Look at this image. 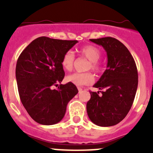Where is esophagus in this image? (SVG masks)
<instances>
[{
  "label": "esophagus",
  "mask_w": 153,
  "mask_h": 153,
  "mask_svg": "<svg viewBox=\"0 0 153 153\" xmlns=\"http://www.w3.org/2000/svg\"><path fill=\"white\" fill-rule=\"evenodd\" d=\"M78 90H79V93L83 91V88H81V87H78Z\"/></svg>",
  "instance_id": "1"
}]
</instances>
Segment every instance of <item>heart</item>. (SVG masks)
I'll return each instance as SVG.
<instances>
[{"label":"heart","instance_id":"1","mask_svg":"<svg viewBox=\"0 0 153 153\" xmlns=\"http://www.w3.org/2000/svg\"><path fill=\"white\" fill-rule=\"evenodd\" d=\"M79 54L83 57L86 58L90 60L87 69L100 72L101 70V65L98 63L99 59L100 58L101 52L98 47L93 45H85L80 47L78 51ZM74 61H75V56L72 51H68L65 53L62 57L61 64L63 69L67 71H71L74 68ZM67 80L70 83H74V85L78 86H86L93 83L95 80L94 76L92 73H74L73 74L67 76Z\"/></svg>","mask_w":153,"mask_h":153}]
</instances>
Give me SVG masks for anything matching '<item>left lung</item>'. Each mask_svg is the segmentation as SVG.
Instances as JSON below:
<instances>
[{
  "label": "left lung",
  "instance_id": "obj_1",
  "mask_svg": "<svg viewBox=\"0 0 153 153\" xmlns=\"http://www.w3.org/2000/svg\"><path fill=\"white\" fill-rule=\"evenodd\" d=\"M106 52L107 69L94 85L99 92L90 91L87 114L94 124L112 126L121 122L130 110L138 86V71L129 50L117 39L107 36L90 39Z\"/></svg>",
  "mask_w": 153,
  "mask_h": 153
}]
</instances>
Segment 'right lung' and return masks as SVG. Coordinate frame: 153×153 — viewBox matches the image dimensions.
<instances>
[{
    "label": "right lung",
    "mask_w": 153,
    "mask_h": 153,
    "mask_svg": "<svg viewBox=\"0 0 153 153\" xmlns=\"http://www.w3.org/2000/svg\"><path fill=\"white\" fill-rule=\"evenodd\" d=\"M77 42L40 36L31 42L17 59L16 79L20 99L28 114L38 123L60 122L69 101L77 94L74 83L60 84L65 76L62 57ZM54 85L57 89H52Z\"/></svg>",
    "instance_id": "add662e5"
}]
</instances>
